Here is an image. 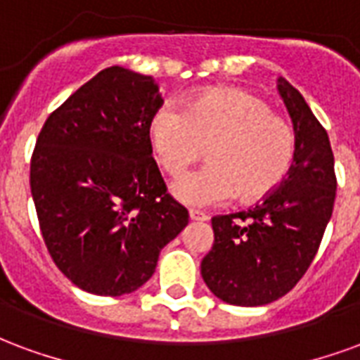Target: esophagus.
Instances as JSON below:
<instances>
[{"label": "esophagus", "instance_id": "1", "mask_svg": "<svg viewBox=\"0 0 360 360\" xmlns=\"http://www.w3.org/2000/svg\"><path fill=\"white\" fill-rule=\"evenodd\" d=\"M188 218L195 219V221H208V219H210L206 214H202V212H196V210L188 212Z\"/></svg>", "mask_w": 360, "mask_h": 360}]
</instances>
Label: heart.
<instances>
[{
  "instance_id": "heart-1",
  "label": "heart",
  "mask_w": 360,
  "mask_h": 360,
  "mask_svg": "<svg viewBox=\"0 0 360 360\" xmlns=\"http://www.w3.org/2000/svg\"><path fill=\"white\" fill-rule=\"evenodd\" d=\"M148 136L160 167L179 175L202 158L204 165L173 183V195L196 208L235 198L258 202L285 181L297 156L291 123L270 103L241 89L204 90L185 103L158 108Z\"/></svg>"
}]
</instances>
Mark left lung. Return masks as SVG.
Wrapping results in <instances>:
<instances>
[{"label":"left lung","instance_id":"left-lung-1","mask_svg":"<svg viewBox=\"0 0 360 360\" xmlns=\"http://www.w3.org/2000/svg\"><path fill=\"white\" fill-rule=\"evenodd\" d=\"M278 89L297 134L293 167L264 202L212 218L214 245L200 264L212 293L237 307L268 304L297 285L316 257L335 200L326 129L283 77Z\"/></svg>","mask_w":360,"mask_h":360}]
</instances>
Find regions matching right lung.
<instances>
[{
  "label": "right lung",
  "instance_id": "1",
  "mask_svg": "<svg viewBox=\"0 0 360 360\" xmlns=\"http://www.w3.org/2000/svg\"><path fill=\"white\" fill-rule=\"evenodd\" d=\"M162 103L152 77L108 67L38 134L30 191L40 231L51 260L82 291H136L188 224L152 158L148 123Z\"/></svg>",
  "mask_w": 360,
  "mask_h": 360
}]
</instances>
